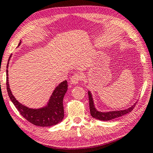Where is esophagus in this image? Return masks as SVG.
I'll list each match as a JSON object with an SVG mask.
<instances>
[{"label": "esophagus", "mask_w": 153, "mask_h": 153, "mask_svg": "<svg viewBox=\"0 0 153 153\" xmlns=\"http://www.w3.org/2000/svg\"><path fill=\"white\" fill-rule=\"evenodd\" d=\"M81 79H82V77L80 75H79L78 74H75L74 76L71 77L70 82H71V84H74V85H76V84H78V82L81 80Z\"/></svg>", "instance_id": "esophagus-1"}]
</instances>
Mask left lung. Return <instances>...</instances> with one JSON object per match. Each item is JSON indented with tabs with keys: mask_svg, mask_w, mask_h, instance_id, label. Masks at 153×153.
<instances>
[{
	"mask_svg": "<svg viewBox=\"0 0 153 153\" xmlns=\"http://www.w3.org/2000/svg\"><path fill=\"white\" fill-rule=\"evenodd\" d=\"M88 99H89L90 112H91L92 117L100 120H105V121L110 120L114 119L116 118H118L120 117V116H122L123 115L129 113L130 111H131L133 110V108L135 107V104H136L135 103H137L135 102L133 105L131 106V107L128 108L127 109H125V110L109 111H101L97 110V108H95L94 100L93 98V95H92L91 92L90 91H88Z\"/></svg>",
	"mask_w": 153,
	"mask_h": 153,
	"instance_id": "left-lung-1",
	"label": "left lung"
}]
</instances>
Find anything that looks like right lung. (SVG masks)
Segmentation results:
<instances>
[{
  "label": "right lung",
  "instance_id": "obj_1",
  "mask_svg": "<svg viewBox=\"0 0 153 153\" xmlns=\"http://www.w3.org/2000/svg\"><path fill=\"white\" fill-rule=\"evenodd\" d=\"M21 40L18 46L21 44ZM11 54L7 65V89L9 98L20 114L32 124L40 127H51L61 122L64 118L63 98L67 91V82L65 80L55 88L47 105L40 108H30L19 102L12 94L9 84L8 67Z\"/></svg>",
  "mask_w": 153,
  "mask_h": 153
}]
</instances>
